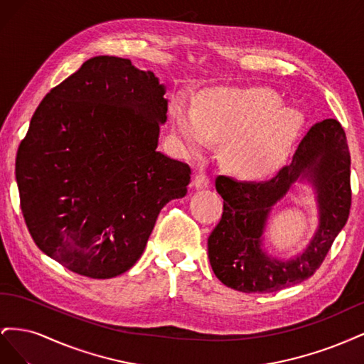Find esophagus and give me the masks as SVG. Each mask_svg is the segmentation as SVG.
I'll use <instances>...</instances> for the list:
<instances>
[{
	"instance_id": "esophagus-1",
	"label": "esophagus",
	"mask_w": 364,
	"mask_h": 364,
	"mask_svg": "<svg viewBox=\"0 0 364 364\" xmlns=\"http://www.w3.org/2000/svg\"><path fill=\"white\" fill-rule=\"evenodd\" d=\"M194 188H208L209 186V178L205 173H196L193 176V181H191Z\"/></svg>"
}]
</instances>
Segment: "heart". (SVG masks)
<instances>
[{
  "label": "heart",
  "mask_w": 364,
  "mask_h": 364,
  "mask_svg": "<svg viewBox=\"0 0 364 364\" xmlns=\"http://www.w3.org/2000/svg\"><path fill=\"white\" fill-rule=\"evenodd\" d=\"M278 94L252 90H214L191 112L182 102L171 107L173 129L182 144L202 150L208 139L225 142L222 159L240 176L257 178L285 159L302 124V115L281 107Z\"/></svg>",
  "instance_id": "1"
}]
</instances>
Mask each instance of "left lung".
Listing matches in <instances>:
<instances>
[{
  "mask_svg": "<svg viewBox=\"0 0 364 364\" xmlns=\"http://www.w3.org/2000/svg\"><path fill=\"white\" fill-rule=\"evenodd\" d=\"M301 177L311 178L318 188L321 226L302 256L285 263L270 260L260 250L267 215ZM215 190L223 197L222 218L208 238L215 277L243 293H272L302 282L322 266L349 217L350 156L345 130L334 118L316 123L299 142L291 162L274 178L241 182L220 174Z\"/></svg>",
  "mask_w": 364,
  "mask_h": 364,
  "instance_id": "obj_1",
  "label": "left lung"
}]
</instances>
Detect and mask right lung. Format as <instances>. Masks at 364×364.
I'll return each instance as SVG.
<instances>
[{
  "label": "right lung",
  "mask_w": 364,
  "mask_h": 364,
  "mask_svg": "<svg viewBox=\"0 0 364 364\" xmlns=\"http://www.w3.org/2000/svg\"><path fill=\"white\" fill-rule=\"evenodd\" d=\"M165 90L129 59L97 56L43 97L16 153L19 203L36 246L92 279L127 272L191 168L156 151Z\"/></svg>",
  "instance_id": "add662e5"
}]
</instances>
